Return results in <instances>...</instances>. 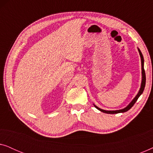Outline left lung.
Returning <instances> with one entry per match:
<instances>
[{"instance_id": "obj_1", "label": "left lung", "mask_w": 153, "mask_h": 153, "mask_svg": "<svg viewBox=\"0 0 153 153\" xmlns=\"http://www.w3.org/2000/svg\"><path fill=\"white\" fill-rule=\"evenodd\" d=\"M139 50V54H140V56H141V70H142V81H141V88H140V90L139 91V93L137 95H136V97L134 98L132 100V101H131L130 103H129L128 105H127L126 107L123 108V109H120V110H116V111H106V110H104V109H102V108H100L99 107H97V106H95V104H94V106H95V107L96 108H97L98 110H100V111L103 112V113H105V114H119V113H124V112H126L127 111L130 109V108L132 107L134 104H135V102L137 101L138 98L140 97V95H141L142 93H143V92L144 91V88H145V85H146V73H145V70H144V59H143V56L142 55V53L140 51L139 49H138Z\"/></svg>"}]
</instances>
